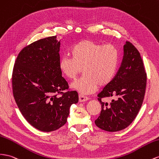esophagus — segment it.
I'll list each match as a JSON object with an SVG mask.
<instances>
[{"label": "esophagus", "mask_w": 159, "mask_h": 159, "mask_svg": "<svg viewBox=\"0 0 159 159\" xmlns=\"http://www.w3.org/2000/svg\"><path fill=\"white\" fill-rule=\"evenodd\" d=\"M89 98L86 96H84L83 95H81V94H80L79 95V101L80 102H85L88 100Z\"/></svg>", "instance_id": "1"}]
</instances>
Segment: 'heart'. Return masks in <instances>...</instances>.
<instances>
[{
    "mask_svg": "<svg viewBox=\"0 0 159 159\" xmlns=\"http://www.w3.org/2000/svg\"><path fill=\"white\" fill-rule=\"evenodd\" d=\"M70 53L71 57L63 56L60 59L59 70L71 80L83 69L84 76L71 85L81 95L95 92L99 85L101 87L108 85L117 71L119 53L112 45L83 40L73 47Z\"/></svg>",
    "mask_w": 159,
    "mask_h": 159,
    "instance_id": "obj_1",
    "label": "heart"
}]
</instances>
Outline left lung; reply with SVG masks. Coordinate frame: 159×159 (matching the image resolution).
<instances>
[{
  "label": "left lung",
  "instance_id": "8db88e82",
  "mask_svg": "<svg viewBox=\"0 0 159 159\" xmlns=\"http://www.w3.org/2000/svg\"><path fill=\"white\" fill-rule=\"evenodd\" d=\"M147 74L139 51L130 42L124 45V56L116 75L98 93L102 110L96 125L108 132H117L128 127L135 119L144 100ZM115 96L108 105L101 98Z\"/></svg>",
  "mask_w": 159,
  "mask_h": 159
}]
</instances>
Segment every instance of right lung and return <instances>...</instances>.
Here are the masks:
<instances>
[{
	"instance_id": "obj_1",
	"label": "right lung",
	"mask_w": 159,
	"mask_h": 159,
	"mask_svg": "<svg viewBox=\"0 0 159 159\" xmlns=\"http://www.w3.org/2000/svg\"><path fill=\"white\" fill-rule=\"evenodd\" d=\"M59 48L57 36L35 41L20 51L12 71L17 106L26 120L43 132L63 126L71 106L79 100L76 91L63 92L69 86L59 70Z\"/></svg>"
}]
</instances>
